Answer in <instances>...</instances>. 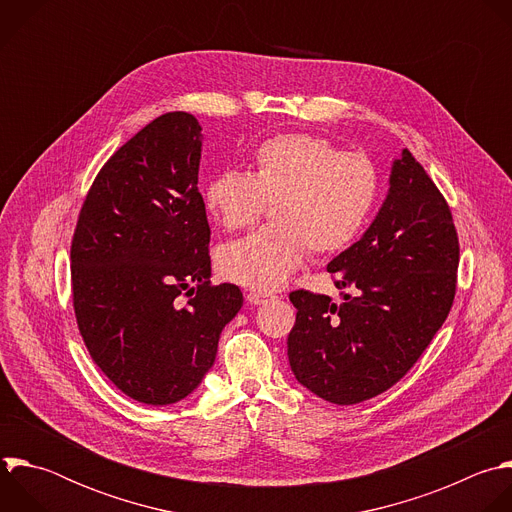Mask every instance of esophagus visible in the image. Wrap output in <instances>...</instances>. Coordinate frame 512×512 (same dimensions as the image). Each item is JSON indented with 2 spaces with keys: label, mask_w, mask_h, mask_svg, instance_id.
<instances>
[{
  "label": "esophagus",
  "mask_w": 512,
  "mask_h": 512,
  "mask_svg": "<svg viewBox=\"0 0 512 512\" xmlns=\"http://www.w3.org/2000/svg\"><path fill=\"white\" fill-rule=\"evenodd\" d=\"M246 298H248V302H250V304H264V302H268V300H270V294L250 290V292L246 294Z\"/></svg>",
  "instance_id": "1"
}]
</instances>
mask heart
Listing matches in <instances>:
<instances>
[{"mask_svg":"<svg viewBox=\"0 0 512 512\" xmlns=\"http://www.w3.org/2000/svg\"><path fill=\"white\" fill-rule=\"evenodd\" d=\"M379 193V173L365 153L313 133H282L254 153V171H222L208 187V208L230 232L252 228L274 203L272 226L228 246L222 272L270 292L302 264L347 250L363 232Z\"/></svg>","mask_w":512,"mask_h":512,"instance_id":"heart-1","label":"heart"}]
</instances>
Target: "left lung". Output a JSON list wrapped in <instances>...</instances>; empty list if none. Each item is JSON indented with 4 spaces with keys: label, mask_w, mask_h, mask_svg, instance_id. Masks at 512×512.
<instances>
[{
    "label": "left lung",
    "mask_w": 512,
    "mask_h": 512,
    "mask_svg": "<svg viewBox=\"0 0 512 512\" xmlns=\"http://www.w3.org/2000/svg\"><path fill=\"white\" fill-rule=\"evenodd\" d=\"M389 195L365 236L327 270L341 292L292 290L294 377L315 395L353 405L393 387L422 357L456 296L460 244L442 191L403 149Z\"/></svg>",
    "instance_id": "obj_1"
}]
</instances>
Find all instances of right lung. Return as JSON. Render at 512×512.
<instances>
[{
	"mask_svg": "<svg viewBox=\"0 0 512 512\" xmlns=\"http://www.w3.org/2000/svg\"><path fill=\"white\" fill-rule=\"evenodd\" d=\"M199 131L193 115L165 113L119 147L96 173L70 244L82 341L125 395L149 405L199 385L244 302L236 284L210 280Z\"/></svg>",
	"mask_w": 512,
	"mask_h": 512,
	"instance_id": "add662e5",
	"label": "right lung"
}]
</instances>
